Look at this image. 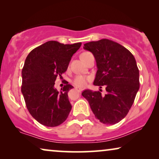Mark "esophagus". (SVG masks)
Masks as SVG:
<instances>
[{
  "instance_id": "esophagus-1",
  "label": "esophagus",
  "mask_w": 159,
  "mask_h": 159,
  "mask_svg": "<svg viewBox=\"0 0 159 159\" xmlns=\"http://www.w3.org/2000/svg\"><path fill=\"white\" fill-rule=\"evenodd\" d=\"M75 90H77L78 93H81L82 91V89H81V88H75Z\"/></svg>"
}]
</instances>
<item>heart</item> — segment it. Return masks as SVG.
<instances>
[{
  "instance_id": "heart-1",
  "label": "heart",
  "mask_w": 159,
  "mask_h": 159,
  "mask_svg": "<svg viewBox=\"0 0 159 159\" xmlns=\"http://www.w3.org/2000/svg\"><path fill=\"white\" fill-rule=\"evenodd\" d=\"M90 53L89 52H84L81 54V57L83 56H85L87 54ZM89 80V78L87 77H84V76L82 75H78L76 76V77L74 78V80H72L73 84H75V86L79 87V88H84V87L86 86L87 82Z\"/></svg>"
}]
</instances>
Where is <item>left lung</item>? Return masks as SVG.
Masks as SVG:
<instances>
[{
  "instance_id": "1",
  "label": "left lung",
  "mask_w": 159,
  "mask_h": 159,
  "mask_svg": "<svg viewBox=\"0 0 159 159\" xmlns=\"http://www.w3.org/2000/svg\"><path fill=\"white\" fill-rule=\"evenodd\" d=\"M96 61L97 72L93 84L106 88L85 90L82 96L88 101L95 116L104 125H115L127 116L140 88L139 69L129 50L114 41L102 39L84 44Z\"/></svg>"
}]
</instances>
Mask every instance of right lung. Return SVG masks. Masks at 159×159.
<instances>
[{"label": "right lung", "instance_id": "right-lung-1", "mask_svg": "<svg viewBox=\"0 0 159 159\" xmlns=\"http://www.w3.org/2000/svg\"><path fill=\"white\" fill-rule=\"evenodd\" d=\"M81 45L48 41L32 50L26 58L21 71V93L30 114L41 125L56 127L68 117L71 105L67 94L74 87L66 82L58 92L54 84Z\"/></svg>", "mask_w": 159, "mask_h": 159}]
</instances>
